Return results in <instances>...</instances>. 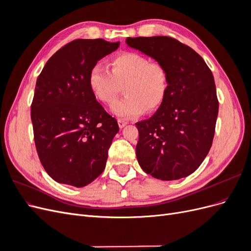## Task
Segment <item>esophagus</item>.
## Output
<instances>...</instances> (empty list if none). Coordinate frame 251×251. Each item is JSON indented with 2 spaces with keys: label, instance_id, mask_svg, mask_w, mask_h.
Here are the masks:
<instances>
[{
  "label": "esophagus",
  "instance_id": "esophagus-1",
  "mask_svg": "<svg viewBox=\"0 0 251 251\" xmlns=\"http://www.w3.org/2000/svg\"><path fill=\"white\" fill-rule=\"evenodd\" d=\"M117 121H118V126H119V127H120V128H123L124 126H126L127 125L126 121V120H124V119H121V118H119Z\"/></svg>",
  "mask_w": 251,
  "mask_h": 251
}]
</instances>
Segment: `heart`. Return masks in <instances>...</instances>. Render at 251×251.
<instances>
[{"mask_svg": "<svg viewBox=\"0 0 251 251\" xmlns=\"http://www.w3.org/2000/svg\"><path fill=\"white\" fill-rule=\"evenodd\" d=\"M111 71L95 64L88 75V85L98 101L111 105L124 86L126 94L113 105V112L124 119L154 112L169 92V73L159 62L150 60L138 52H123L114 56Z\"/></svg>", "mask_w": 251, "mask_h": 251, "instance_id": "b5f03b06", "label": "heart"}]
</instances>
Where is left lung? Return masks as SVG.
<instances>
[{"mask_svg":"<svg viewBox=\"0 0 251 251\" xmlns=\"http://www.w3.org/2000/svg\"><path fill=\"white\" fill-rule=\"evenodd\" d=\"M128 46L161 63L169 92L150 119L136 124L141 169L160 180L193 174L214 140L219 101L214 75L194 49L171 36L127 37Z\"/></svg>","mask_w":251,"mask_h":251,"instance_id":"obj_1","label":"left lung"}]
</instances>
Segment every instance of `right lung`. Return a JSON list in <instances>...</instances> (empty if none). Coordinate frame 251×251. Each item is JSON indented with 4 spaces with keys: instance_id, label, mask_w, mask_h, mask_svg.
<instances>
[{
    "instance_id": "1",
    "label": "right lung",
    "mask_w": 251,
    "mask_h": 251,
    "mask_svg": "<svg viewBox=\"0 0 251 251\" xmlns=\"http://www.w3.org/2000/svg\"><path fill=\"white\" fill-rule=\"evenodd\" d=\"M119 42L77 39L66 44L43 68L31 103L34 143L42 165L58 183L86 186L103 172L119 131L88 85L97 60Z\"/></svg>"
}]
</instances>
